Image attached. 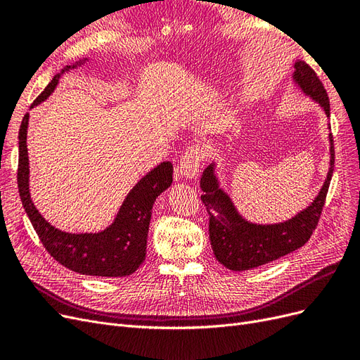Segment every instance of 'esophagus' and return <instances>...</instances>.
Segmentation results:
<instances>
[{"label": "esophagus", "instance_id": "1", "mask_svg": "<svg viewBox=\"0 0 360 360\" xmlns=\"http://www.w3.org/2000/svg\"><path fill=\"white\" fill-rule=\"evenodd\" d=\"M205 150L201 144L189 146L180 158V171L186 179H195L200 171Z\"/></svg>", "mask_w": 360, "mask_h": 360}]
</instances>
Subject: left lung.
<instances>
[{
  "label": "left lung",
  "mask_w": 360,
  "mask_h": 360,
  "mask_svg": "<svg viewBox=\"0 0 360 360\" xmlns=\"http://www.w3.org/2000/svg\"><path fill=\"white\" fill-rule=\"evenodd\" d=\"M294 81L319 102L326 115H330V103L321 81L307 63L294 64ZM330 143H333L330 135ZM335 165V148L330 146V168L320 193L314 202L287 222L257 225L245 221L237 213L228 195L217 186L213 165L201 176V201L209 213V236L216 259L230 270H250L284 257L307 243L319 225L326 195L329 191Z\"/></svg>",
  "instance_id": "obj_1"
}]
</instances>
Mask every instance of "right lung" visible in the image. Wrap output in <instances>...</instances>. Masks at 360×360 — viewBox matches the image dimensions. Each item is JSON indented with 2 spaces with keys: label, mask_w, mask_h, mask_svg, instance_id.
Returning a JSON list of instances; mask_svg holds the SVG:
<instances>
[{
  "label": "right lung",
  "mask_w": 360,
  "mask_h": 360,
  "mask_svg": "<svg viewBox=\"0 0 360 360\" xmlns=\"http://www.w3.org/2000/svg\"><path fill=\"white\" fill-rule=\"evenodd\" d=\"M58 79L60 75L49 82L31 108L46 99L56 89ZM27 127L28 114L24 115L19 129L18 188L24 209L49 255L76 274L106 278L132 275L146 259L151 209L159 195L172 183V163L162 162L135 184V188L126 197L114 224L105 231L96 234L63 233L43 219L34 204L31 202L28 189Z\"/></svg>",
  "instance_id": "obj_1"
}]
</instances>
